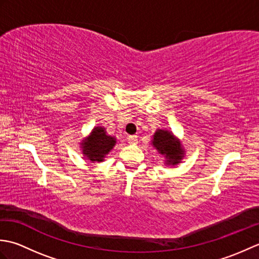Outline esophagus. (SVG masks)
Segmentation results:
<instances>
[{
  "mask_svg": "<svg viewBox=\"0 0 259 259\" xmlns=\"http://www.w3.org/2000/svg\"><path fill=\"white\" fill-rule=\"evenodd\" d=\"M126 139H128L129 144H136L137 140H138V139H137V136H128V138H126Z\"/></svg>",
  "mask_w": 259,
  "mask_h": 259,
  "instance_id": "34e87169",
  "label": "esophagus"
}]
</instances>
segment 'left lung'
<instances>
[{
  "instance_id": "obj_1",
  "label": "left lung",
  "mask_w": 259,
  "mask_h": 259,
  "mask_svg": "<svg viewBox=\"0 0 259 259\" xmlns=\"http://www.w3.org/2000/svg\"><path fill=\"white\" fill-rule=\"evenodd\" d=\"M152 146L156 148L158 152L166 159L164 164L175 166L183 160L185 150L180 141L172 135L171 131L158 129L153 135Z\"/></svg>"
}]
</instances>
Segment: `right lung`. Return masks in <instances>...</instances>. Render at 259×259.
<instances>
[{"label":"right lung","mask_w":259,"mask_h":259,"mask_svg":"<svg viewBox=\"0 0 259 259\" xmlns=\"http://www.w3.org/2000/svg\"><path fill=\"white\" fill-rule=\"evenodd\" d=\"M115 138L107 135V131L102 126H95L90 136L82 140V153L92 162H101L104 157L113 149Z\"/></svg>","instance_id":"obj_1"}]
</instances>
